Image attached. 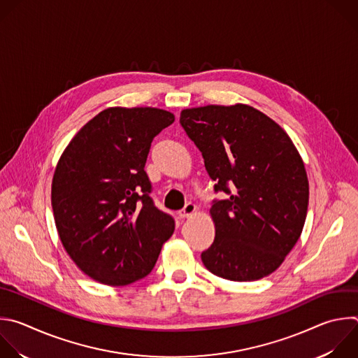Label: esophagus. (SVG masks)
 Wrapping results in <instances>:
<instances>
[{
  "label": "esophagus",
  "mask_w": 358,
  "mask_h": 358,
  "mask_svg": "<svg viewBox=\"0 0 358 358\" xmlns=\"http://www.w3.org/2000/svg\"><path fill=\"white\" fill-rule=\"evenodd\" d=\"M195 212H196V206H195L194 203H187V205L178 212V216H180L181 219H185V217L192 216Z\"/></svg>",
  "instance_id": "34e87169"
}]
</instances>
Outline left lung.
I'll return each mask as SVG.
<instances>
[{
  "instance_id": "obj_1",
  "label": "left lung",
  "mask_w": 358,
  "mask_h": 358,
  "mask_svg": "<svg viewBox=\"0 0 358 358\" xmlns=\"http://www.w3.org/2000/svg\"><path fill=\"white\" fill-rule=\"evenodd\" d=\"M180 124L202 153L215 191L229 196L209 209L215 241L203 266L229 281L274 273L301 237L309 202L303 160L287 132L246 105L181 110Z\"/></svg>"
}]
</instances>
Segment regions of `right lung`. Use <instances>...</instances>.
Listing matches in <instances>:
<instances>
[{
  "mask_svg": "<svg viewBox=\"0 0 358 358\" xmlns=\"http://www.w3.org/2000/svg\"><path fill=\"white\" fill-rule=\"evenodd\" d=\"M173 122L174 115L160 108H106L57 162L56 229L70 259L94 281L124 287L146 277L174 231L173 217L149 196L145 171L155 136Z\"/></svg>",
  "mask_w": 358,
  "mask_h": 358,
  "instance_id": "1",
  "label": "right lung"
}]
</instances>
